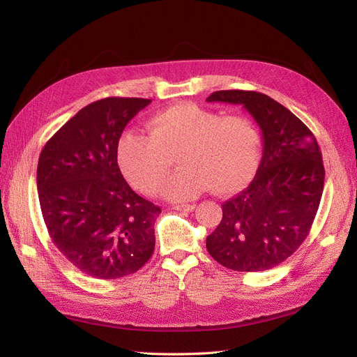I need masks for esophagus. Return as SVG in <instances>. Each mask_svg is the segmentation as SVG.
<instances>
[{
    "label": "esophagus",
    "instance_id": "esophagus-1",
    "mask_svg": "<svg viewBox=\"0 0 357 357\" xmlns=\"http://www.w3.org/2000/svg\"><path fill=\"white\" fill-rule=\"evenodd\" d=\"M172 208L178 211H192L195 210V204H178V205H174Z\"/></svg>",
    "mask_w": 357,
    "mask_h": 357
}]
</instances>
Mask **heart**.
<instances>
[{
  "mask_svg": "<svg viewBox=\"0 0 357 357\" xmlns=\"http://www.w3.org/2000/svg\"><path fill=\"white\" fill-rule=\"evenodd\" d=\"M149 135L126 131L117 142V162L139 192L153 195L176 158L181 168L162 188L168 199L186 201L210 189L231 195L247 186L261 155L256 126L241 116H225L197 104L158 112Z\"/></svg>",
  "mask_w": 357,
  "mask_h": 357,
  "instance_id": "obj_1",
  "label": "heart"
}]
</instances>
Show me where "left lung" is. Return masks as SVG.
I'll use <instances>...</instances> for the list:
<instances>
[{
	"mask_svg": "<svg viewBox=\"0 0 357 357\" xmlns=\"http://www.w3.org/2000/svg\"><path fill=\"white\" fill-rule=\"evenodd\" d=\"M208 102L241 104L262 131L264 153L250 186L222 205L207 236L214 261L234 271H265L304 243L325 185L316 137L284 105L253 91H218Z\"/></svg>",
	"mask_w": 357,
	"mask_h": 357,
	"instance_id": "obj_1",
	"label": "left lung"
}]
</instances>
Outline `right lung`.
<instances>
[{
    "instance_id": "add662e5",
    "label": "right lung",
    "mask_w": 357,
    "mask_h": 357,
    "mask_svg": "<svg viewBox=\"0 0 357 357\" xmlns=\"http://www.w3.org/2000/svg\"><path fill=\"white\" fill-rule=\"evenodd\" d=\"M152 100L104 98L86 105L41 150L37 190L59 252L80 271L114 280L138 271L155 250L160 208L131 189L117 142Z\"/></svg>"
}]
</instances>
